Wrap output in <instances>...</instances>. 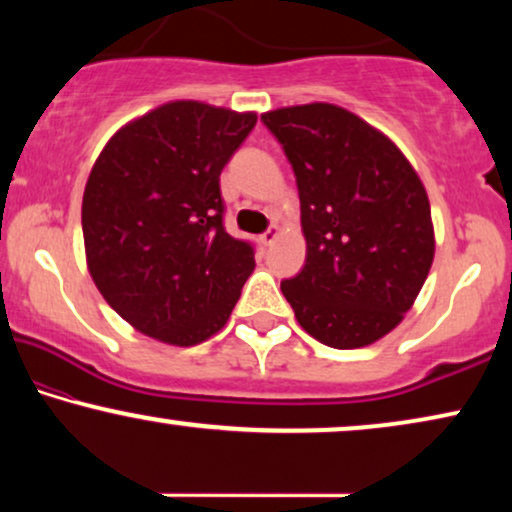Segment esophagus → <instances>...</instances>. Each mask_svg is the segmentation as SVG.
<instances>
[{"mask_svg":"<svg viewBox=\"0 0 512 512\" xmlns=\"http://www.w3.org/2000/svg\"><path fill=\"white\" fill-rule=\"evenodd\" d=\"M277 235H279V228H277V226H270V228L265 230V233L261 235V242L265 244V247H270V244L277 240Z\"/></svg>","mask_w":512,"mask_h":512,"instance_id":"1","label":"esophagus"}]
</instances>
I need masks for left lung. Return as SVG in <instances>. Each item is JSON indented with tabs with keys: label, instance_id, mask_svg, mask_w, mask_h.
I'll return each mask as SVG.
<instances>
[{
	"label": "left lung",
	"instance_id": "left-lung-1",
	"mask_svg": "<svg viewBox=\"0 0 512 512\" xmlns=\"http://www.w3.org/2000/svg\"><path fill=\"white\" fill-rule=\"evenodd\" d=\"M296 174L307 242L282 293L298 324L335 349L366 347L401 324L433 263L426 191L398 146L335 104L261 116Z\"/></svg>",
	"mask_w": 512,
	"mask_h": 512
}]
</instances>
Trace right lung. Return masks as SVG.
Here are the masks:
<instances>
[{"instance_id": "add662e5", "label": "right lung", "mask_w": 512, "mask_h": 512, "mask_svg": "<svg viewBox=\"0 0 512 512\" xmlns=\"http://www.w3.org/2000/svg\"><path fill=\"white\" fill-rule=\"evenodd\" d=\"M256 114L179 100L116 132L90 170L81 223L90 277L149 338L191 347L221 331L254 272L223 228L219 177Z\"/></svg>"}]
</instances>
